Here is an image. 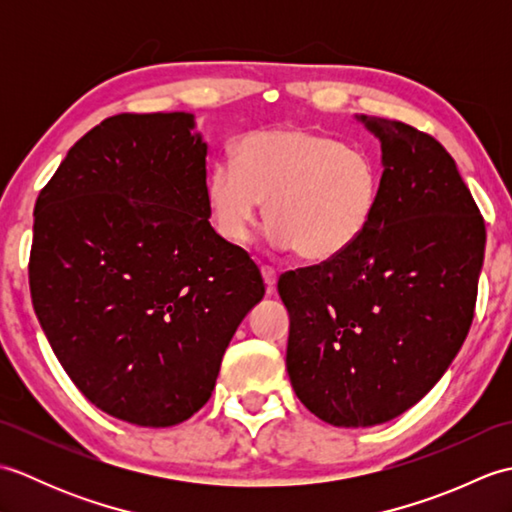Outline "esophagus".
Returning <instances> with one entry per match:
<instances>
[{
	"label": "esophagus",
	"mask_w": 512,
	"mask_h": 512,
	"mask_svg": "<svg viewBox=\"0 0 512 512\" xmlns=\"http://www.w3.org/2000/svg\"><path fill=\"white\" fill-rule=\"evenodd\" d=\"M262 277H264V284L268 286V290H273V288H275V284H277V273H275V268L262 266Z\"/></svg>",
	"instance_id": "esophagus-1"
}]
</instances>
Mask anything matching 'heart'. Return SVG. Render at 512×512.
I'll return each mask as SVG.
<instances>
[{"mask_svg": "<svg viewBox=\"0 0 512 512\" xmlns=\"http://www.w3.org/2000/svg\"><path fill=\"white\" fill-rule=\"evenodd\" d=\"M383 173L365 149L310 129L244 136L206 178V204L224 239L246 244L268 202V244L306 262H332L361 242L380 204Z\"/></svg>", "mask_w": 512, "mask_h": 512, "instance_id": "obj_1", "label": "heart"}]
</instances>
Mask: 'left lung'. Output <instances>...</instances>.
<instances>
[{"mask_svg": "<svg viewBox=\"0 0 512 512\" xmlns=\"http://www.w3.org/2000/svg\"><path fill=\"white\" fill-rule=\"evenodd\" d=\"M380 140L372 226L345 255L279 277L297 398L334 427H374L416 405L469 334L486 228L436 138L356 116Z\"/></svg>", "mask_w": 512, "mask_h": 512, "instance_id": "left-lung-1", "label": "left lung"}]
</instances>
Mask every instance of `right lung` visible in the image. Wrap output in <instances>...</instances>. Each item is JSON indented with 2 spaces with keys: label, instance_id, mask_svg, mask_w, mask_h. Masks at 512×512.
<instances>
[{
  "label": "right lung",
  "instance_id": "add662e5",
  "mask_svg": "<svg viewBox=\"0 0 512 512\" xmlns=\"http://www.w3.org/2000/svg\"><path fill=\"white\" fill-rule=\"evenodd\" d=\"M206 149L187 112L105 118L35 206L41 328L81 394L138 427H173L211 398L266 292L246 250L209 224Z\"/></svg>",
  "mask_w": 512,
  "mask_h": 512
}]
</instances>
